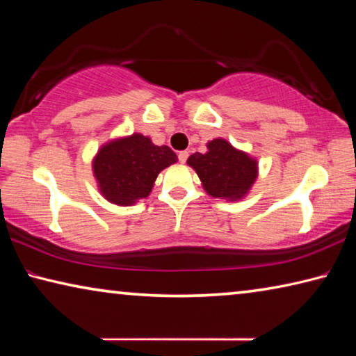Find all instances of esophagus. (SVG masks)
I'll use <instances>...</instances> for the list:
<instances>
[{"label": "esophagus", "mask_w": 356, "mask_h": 356, "mask_svg": "<svg viewBox=\"0 0 356 356\" xmlns=\"http://www.w3.org/2000/svg\"><path fill=\"white\" fill-rule=\"evenodd\" d=\"M188 152H186V150H180V152H179V161H180V163H185V161H186V159H188Z\"/></svg>", "instance_id": "obj_1"}]
</instances>
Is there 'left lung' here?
Returning a JSON list of instances; mask_svg holds the SVG:
<instances>
[{
  "label": "left lung",
  "mask_w": 356,
  "mask_h": 356,
  "mask_svg": "<svg viewBox=\"0 0 356 356\" xmlns=\"http://www.w3.org/2000/svg\"><path fill=\"white\" fill-rule=\"evenodd\" d=\"M186 163L196 171L210 196L227 201L242 200L257 177V161L221 138L207 144L206 154L190 155Z\"/></svg>",
  "instance_id": "8db88e82"
}]
</instances>
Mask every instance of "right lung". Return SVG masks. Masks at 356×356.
Returning <instances> with one entry per match:
<instances>
[{
	"mask_svg": "<svg viewBox=\"0 0 356 356\" xmlns=\"http://www.w3.org/2000/svg\"><path fill=\"white\" fill-rule=\"evenodd\" d=\"M177 161L168 146H155L147 136L134 134L105 144L95 155L92 170L108 201L130 206L147 197L156 176Z\"/></svg>",
	"mask_w": 356,
	"mask_h": 356,
	"instance_id": "add662e5",
	"label": "right lung"
}]
</instances>
